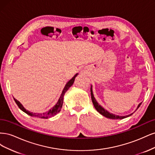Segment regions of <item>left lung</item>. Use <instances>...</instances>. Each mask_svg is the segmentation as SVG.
Listing matches in <instances>:
<instances>
[{"label": "left lung", "mask_w": 155, "mask_h": 155, "mask_svg": "<svg viewBox=\"0 0 155 155\" xmlns=\"http://www.w3.org/2000/svg\"><path fill=\"white\" fill-rule=\"evenodd\" d=\"M91 99H92V101L93 103V105L94 106L95 109H96V110L99 112L100 114H101V115H103L104 116L106 117V118H110V119H124V118H127V117H129L130 116L132 115L133 113L130 114H129L127 116H118V115H115L114 114H112V113H110V112H108L107 110H105L104 108H103L100 105L98 104V103L96 101V99L94 96V94H93V92H92V86H91ZM142 103H140V104H139V105H138L137 107V109H138L139 107L141 105Z\"/></svg>", "instance_id": "left-lung-1"}]
</instances>
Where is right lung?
<instances>
[{"instance_id":"obj_1","label":"right lung","mask_w":155,"mask_h":155,"mask_svg":"<svg viewBox=\"0 0 155 155\" xmlns=\"http://www.w3.org/2000/svg\"><path fill=\"white\" fill-rule=\"evenodd\" d=\"M78 74H76L71 79H70L69 81H68L66 85L64 86L63 90L62 91L61 94V96H60L59 99L58 101L57 102V104H56L52 108H51V109H50L47 112H43V113H34V112H31L27 110L25 108L22 106V105L21 104V103L18 100H17L16 99H15V98H14V100H15L18 107H19V109L21 110H22L23 112H25V113H26L27 114H28L29 116H31L33 117H37V118H46V119H47L48 118H51V117H52V116H55V114H57L58 112H60L61 109V107H62L63 104V99H64V94L68 90V88L73 85V83L75 80V78L78 76Z\"/></svg>"}]
</instances>
